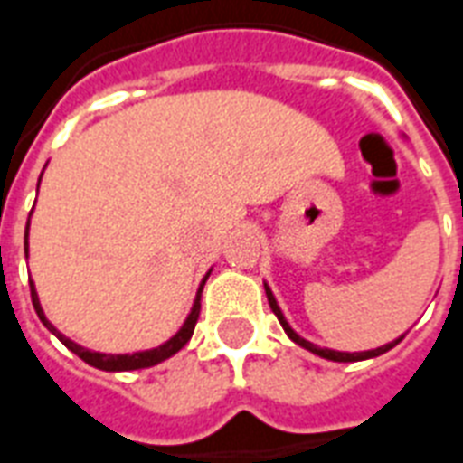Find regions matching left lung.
<instances>
[{
    "mask_svg": "<svg viewBox=\"0 0 463 463\" xmlns=\"http://www.w3.org/2000/svg\"><path fill=\"white\" fill-rule=\"evenodd\" d=\"M265 295H268V302H270V309L272 314L278 317V321L282 324V328H285V333H288L289 338L295 340L297 345L307 347V350H311L314 354H318V357H326V360H333V362H357V360H369V357H377V354H384L386 350H392L396 343H401L403 340V335H401L399 340H393V343H389V345H382L377 347V350H367V353H335V350H326V347H317L314 343H309V340L299 338L292 328H289V324L285 321V317H282L280 307H278V302H275V297H272V292L268 288H265Z\"/></svg>",
    "mask_w": 463,
    "mask_h": 463,
    "instance_id": "left-lung-1",
    "label": "left lung"
}]
</instances>
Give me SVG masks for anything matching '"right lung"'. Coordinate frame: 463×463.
I'll return each instance as SVG.
<instances>
[{"mask_svg":"<svg viewBox=\"0 0 463 463\" xmlns=\"http://www.w3.org/2000/svg\"><path fill=\"white\" fill-rule=\"evenodd\" d=\"M26 236H28V227H26ZM205 280H203V285H205ZM200 295H203V288L198 289V299H195V304H193V311H191V317H188V321H185L181 331L175 333L171 340H166L164 345L154 347V350H145V353H135V354H101V353H94V350H86V347L77 345V343H71L70 338H64L62 333L57 331L55 326L50 324L41 309V302H38V295H35L33 282H31V302H33L35 314L41 317L43 324L48 326V331L55 333L57 338L62 340L64 345L70 347L71 353L79 354V357H81L86 364H91V367H96V369H103V372H130V369L152 367V364H159V362L168 360L171 354L178 353V350H181V347L185 345L188 340H191L193 331H195V324H198V317H200Z\"/></svg>","mask_w":463,"mask_h":463,"instance_id":"add662e5","label":"right lung"}]
</instances>
